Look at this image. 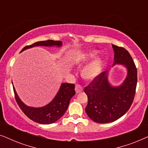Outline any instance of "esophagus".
I'll return each instance as SVG.
<instances>
[{
	"mask_svg": "<svg viewBox=\"0 0 148 148\" xmlns=\"http://www.w3.org/2000/svg\"><path fill=\"white\" fill-rule=\"evenodd\" d=\"M83 92V88L80 85L77 84L75 86V92L76 94H79V93Z\"/></svg>",
	"mask_w": 148,
	"mask_h": 148,
	"instance_id": "1",
	"label": "esophagus"
}]
</instances>
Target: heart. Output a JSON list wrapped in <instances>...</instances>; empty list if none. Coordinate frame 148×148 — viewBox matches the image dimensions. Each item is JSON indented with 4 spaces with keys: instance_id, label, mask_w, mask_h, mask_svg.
Returning <instances> with one entry per match:
<instances>
[{
    "instance_id": "b5f03b06",
    "label": "heart",
    "mask_w": 148,
    "mask_h": 148,
    "mask_svg": "<svg viewBox=\"0 0 148 148\" xmlns=\"http://www.w3.org/2000/svg\"><path fill=\"white\" fill-rule=\"evenodd\" d=\"M96 50H87L79 53L76 56L73 60L74 64L77 66H82L88 63L96 56ZM102 62L100 58H96L83 69L82 75L87 80H94L101 73Z\"/></svg>"
}]
</instances>
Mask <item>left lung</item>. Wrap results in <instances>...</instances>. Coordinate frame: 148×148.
Returning a JSON list of instances; mask_svg holds the SVG:
<instances>
[{"instance_id": "8db88e82", "label": "left lung", "mask_w": 148, "mask_h": 148, "mask_svg": "<svg viewBox=\"0 0 148 148\" xmlns=\"http://www.w3.org/2000/svg\"><path fill=\"white\" fill-rule=\"evenodd\" d=\"M112 46L114 52L112 66L121 64L127 69V74L122 84L113 86L106 71L85 88L88 100L86 112L98 123L114 122L123 116L132 104L136 90L137 71L132 57L124 48Z\"/></svg>"}]
</instances>
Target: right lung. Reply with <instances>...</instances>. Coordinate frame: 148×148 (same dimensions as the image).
Listing matches in <instances>:
<instances>
[{"label": "right lung", "instance_id": "right-lung-1", "mask_svg": "<svg viewBox=\"0 0 148 148\" xmlns=\"http://www.w3.org/2000/svg\"><path fill=\"white\" fill-rule=\"evenodd\" d=\"M62 42L61 41H54L51 40L37 42L32 45L24 47L21 50V52L28 48L35 47V46L60 47L62 46ZM13 87L15 100L24 114L34 122L44 125L52 124L61 118L67 110L71 99L75 94L74 84L62 83L60 85L57 94L51 102L46 106L36 108V107L29 106L24 104L17 95L13 85Z\"/></svg>", "mask_w": 148, "mask_h": 148}]
</instances>
